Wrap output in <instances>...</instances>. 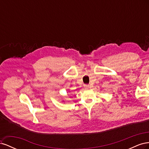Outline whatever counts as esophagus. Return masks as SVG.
<instances>
[{
    "mask_svg": "<svg viewBox=\"0 0 149 149\" xmlns=\"http://www.w3.org/2000/svg\"><path fill=\"white\" fill-rule=\"evenodd\" d=\"M84 88H85L86 89H88L89 88V86L88 85V84H84Z\"/></svg>",
    "mask_w": 149,
    "mask_h": 149,
    "instance_id": "1",
    "label": "esophagus"
}]
</instances>
